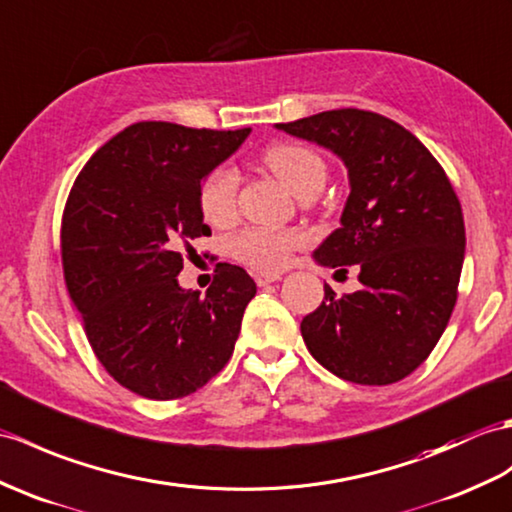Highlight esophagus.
I'll use <instances>...</instances> for the list:
<instances>
[{
	"instance_id": "esophagus-1",
	"label": "esophagus",
	"mask_w": 512,
	"mask_h": 512,
	"mask_svg": "<svg viewBox=\"0 0 512 512\" xmlns=\"http://www.w3.org/2000/svg\"><path fill=\"white\" fill-rule=\"evenodd\" d=\"M279 279H281L279 272H259V275H255L257 285H268V283H275Z\"/></svg>"
}]
</instances>
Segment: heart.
I'll use <instances>...</instances> for the list:
<instances>
[{"mask_svg":"<svg viewBox=\"0 0 512 512\" xmlns=\"http://www.w3.org/2000/svg\"><path fill=\"white\" fill-rule=\"evenodd\" d=\"M266 168L299 198L310 189L323 187L327 168L325 161L310 148L299 144H277L264 152ZM200 211L207 222H229L237 202V174L229 168H216L200 185ZM303 244V235L277 229H244L237 233L229 248L235 259L257 270H279L288 266L292 253Z\"/></svg>","mask_w":512,"mask_h":512,"instance_id":"b5f03b06","label":"heart"}]
</instances>
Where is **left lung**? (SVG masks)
<instances>
[{"label":"left lung","mask_w":512,"mask_h":512,"mask_svg":"<svg viewBox=\"0 0 512 512\" xmlns=\"http://www.w3.org/2000/svg\"><path fill=\"white\" fill-rule=\"evenodd\" d=\"M331 150L349 176L340 229L314 251L318 266H355L360 290L307 314L301 334L327 371L386 386L425 362L454 312L465 220L445 170L410 130L360 109L275 124Z\"/></svg>","instance_id":"obj_1"}]
</instances>
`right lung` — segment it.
Masks as SVG:
<instances>
[{"label": "right lung", "instance_id": "obj_1", "mask_svg": "<svg viewBox=\"0 0 512 512\" xmlns=\"http://www.w3.org/2000/svg\"><path fill=\"white\" fill-rule=\"evenodd\" d=\"M251 135L170 122L124 128L87 161L61 229L65 283L93 353L146 399L192 395L229 362L246 305V270L218 264L205 296L178 285L181 248L209 235L198 192Z\"/></svg>", "mask_w": 512, "mask_h": 512}]
</instances>
